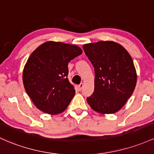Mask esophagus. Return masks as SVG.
Returning a JSON list of instances; mask_svg holds the SVG:
<instances>
[{
	"instance_id": "obj_1",
	"label": "esophagus",
	"mask_w": 154,
	"mask_h": 154,
	"mask_svg": "<svg viewBox=\"0 0 154 154\" xmlns=\"http://www.w3.org/2000/svg\"><path fill=\"white\" fill-rule=\"evenodd\" d=\"M83 86H84V84L83 83H80V85H78V88H79V90H82V88H83Z\"/></svg>"
}]
</instances>
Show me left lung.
<instances>
[{
  "label": "left lung",
  "mask_w": 154,
  "mask_h": 154,
  "mask_svg": "<svg viewBox=\"0 0 154 154\" xmlns=\"http://www.w3.org/2000/svg\"><path fill=\"white\" fill-rule=\"evenodd\" d=\"M85 55L94 67V91L87 98L94 110L102 114L118 112L134 91L137 74L129 52L116 42L86 44Z\"/></svg>",
  "instance_id": "obj_1"
}]
</instances>
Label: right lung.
Returning a JSON list of instances; mask_svg holds the SVG:
<instances>
[{
  "label": "right lung",
  "instance_id": "1",
  "mask_svg": "<svg viewBox=\"0 0 154 154\" xmlns=\"http://www.w3.org/2000/svg\"><path fill=\"white\" fill-rule=\"evenodd\" d=\"M76 45L47 42L36 49L23 70V85L36 107L56 115L63 112L75 94L68 80V64L82 54Z\"/></svg>",
  "mask_w": 154,
  "mask_h": 154
}]
</instances>
